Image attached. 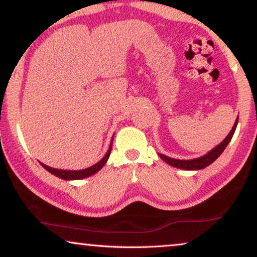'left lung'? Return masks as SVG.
I'll use <instances>...</instances> for the list:
<instances>
[{"mask_svg":"<svg viewBox=\"0 0 257 257\" xmlns=\"http://www.w3.org/2000/svg\"><path fill=\"white\" fill-rule=\"evenodd\" d=\"M238 119L239 117H236L235 123L232 127L231 132L227 134V137L220 142L219 145H217L214 149H211L210 152H208L207 154H204L203 156L197 157V159H193V160H177V159H172V157L165 156L163 154H159V156L164 162H167L169 165L171 167L178 168V169H183V170H201L207 168L208 165H210L212 162H215L218 157L220 156V154L224 152V149L226 148V146L228 145V142L231 141L232 137L235 132L236 125H238Z\"/></svg>","mask_w":257,"mask_h":257,"instance_id":"obj_1","label":"left lung"}]
</instances>
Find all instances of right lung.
<instances>
[{"label": "right lung", "mask_w": 257, "mask_h": 257, "mask_svg": "<svg viewBox=\"0 0 257 257\" xmlns=\"http://www.w3.org/2000/svg\"><path fill=\"white\" fill-rule=\"evenodd\" d=\"M111 148H112V144H110L108 152H106V154L103 156V159L98 161L97 163H95L94 165H92V167L82 169V170H61V169L50 168V167H48V165H46L43 163H40V164L47 170V171L53 173L54 176H56L61 179H64V180L84 179V178H87V177L93 176L94 173L100 171V170L103 168V165L106 163V161H108V159H109L110 153H111Z\"/></svg>", "instance_id": "add662e5"}]
</instances>
